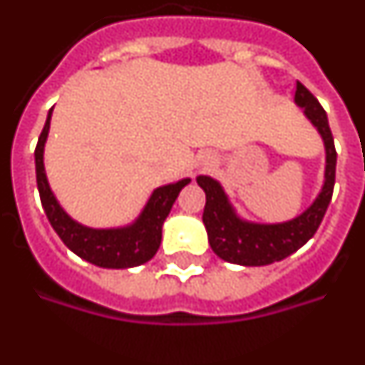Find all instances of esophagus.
<instances>
[{
    "instance_id": "1",
    "label": "esophagus",
    "mask_w": 365,
    "mask_h": 365,
    "mask_svg": "<svg viewBox=\"0 0 365 365\" xmlns=\"http://www.w3.org/2000/svg\"><path fill=\"white\" fill-rule=\"evenodd\" d=\"M214 164H215V155L205 153L199 157V166H201L202 170H208V168H212Z\"/></svg>"
}]
</instances>
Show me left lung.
<instances>
[{"mask_svg":"<svg viewBox=\"0 0 365 365\" xmlns=\"http://www.w3.org/2000/svg\"><path fill=\"white\" fill-rule=\"evenodd\" d=\"M294 102L303 109L325 148V173L320 193L307 210L283 222H254L240 217L219 180L199 175L197 185L205 190L206 205L202 212L208 243L221 259L243 267H263L285 259L311 240L320 227L327 206L333 197L336 150L327 115L320 102L303 83L296 82Z\"/></svg>","mask_w":365,"mask_h":365,"instance_id":"left-lung-1","label":"left lung"}]
</instances>
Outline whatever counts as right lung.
I'll use <instances>...</instances> for the list:
<instances>
[{"instance_id":"obj_1","label":"right lung","mask_w":365,"mask_h":365,"mask_svg":"<svg viewBox=\"0 0 365 365\" xmlns=\"http://www.w3.org/2000/svg\"><path fill=\"white\" fill-rule=\"evenodd\" d=\"M53 109H49L43 130L38 138L34 160H36V182L41 206L60 240L71 252L102 269H131L150 261L157 254L163 240V225L172 210L177 195L192 179L159 186L148 199L146 206L133 222L118 228H91L74 221L58 202L51 190L43 166V151L51 128Z\"/></svg>"}]
</instances>
